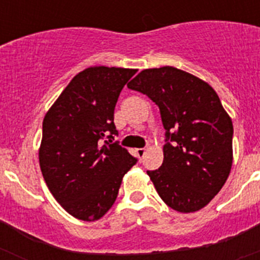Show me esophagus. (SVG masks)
I'll return each instance as SVG.
<instances>
[{
	"instance_id": "1",
	"label": "esophagus",
	"mask_w": 260,
	"mask_h": 260,
	"mask_svg": "<svg viewBox=\"0 0 260 260\" xmlns=\"http://www.w3.org/2000/svg\"><path fill=\"white\" fill-rule=\"evenodd\" d=\"M135 152H137L138 157L142 158V157H143V156H144V153H146V150H144V148H138V150L135 151Z\"/></svg>"
}]
</instances>
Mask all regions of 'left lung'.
I'll return each instance as SVG.
<instances>
[{
    "label": "left lung",
    "instance_id": "obj_1",
    "mask_svg": "<svg viewBox=\"0 0 260 260\" xmlns=\"http://www.w3.org/2000/svg\"><path fill=\"white\" fill-rule=\"evenodd\" d=\"M127 87L160 109L164 160L147 171L160 198L178 212L207 206L224 186L233 157V123L215 89L172 66L141 71Z\"/></svg>",
    "mask_w": 260,
    "mask_h": 260
}]
</instances>
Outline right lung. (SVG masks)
I'll return each mask as SVG.
<instances>
[{"instance_id": "right-lung-1", "label": "right lung", "mask_w": 260, "mask_h": 260, "mask_svg": "<svg viewBox=\"0 0 260 260\" xmlns=\"http://www.w3.org/2000/svg\"><path fill=\"white\" fill-rule=\"evenodd\" d=\"M134 69L88 68L75 75L43 121L39 161L45 183L71 216L100 219L137 157L113 142L114 108ZM108 138V141L105 139Z\"/></svg>"}]
</instances>
